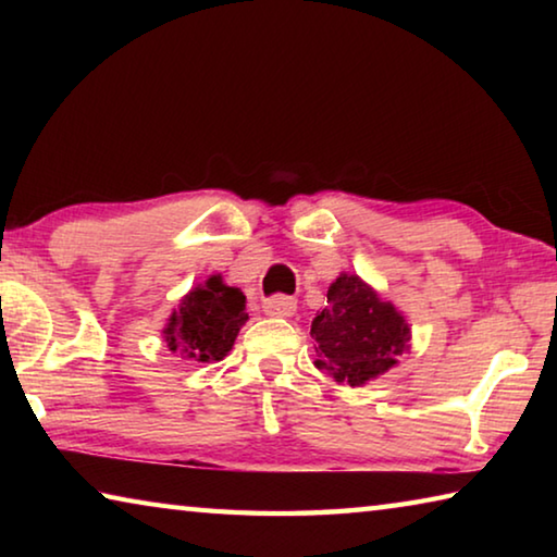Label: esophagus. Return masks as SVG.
<instances>
[{"label": "esophagus", "instance_id": "1", "mask_svg": "<svg viewBox=\"0 0 557 557\" xmlns=\"http://www.w3.org/2000/svg\"><path fill=\"white\" fill-rule=\"evenodd\" d=\"M262 309L270 317H292L297 312V301L287 295H272L262 301Z\"/></svg>", "mask_w": 557, "mask_h": 557}]
</instances>
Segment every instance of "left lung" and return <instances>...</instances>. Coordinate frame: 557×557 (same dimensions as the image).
Instances as JSON below:
<instances>
[{
  "mask_svg": "<svg viewBox=\"0 0 557 557\" xmlns=\"http://www.w3.org/2000/svg\"><path fill=\"white\" fill-rule=\"evenodd\" d=\"M312 336L319 344V369L334 371L336 381L361 385L395 366L408 348L410 329L391 301L356 275H342L326 292V307L314 317Z\"/></svg>",
  "mask_w": 557,
  "mask_h": 557,
  "instance_id": "obj_1",
  "label": "left lung"
}]
</instances>
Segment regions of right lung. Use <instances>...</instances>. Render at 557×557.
Instances as JSON below:
<instances>
[{
    "label": "right lung",
    "instance_id": "1",
    "mask_svg": "<svg viewBox=\"0 0 557 557\" xmlns=\"http://www.w3.org/2000/svg\"><path fill=\"white\" fill-rule=\"evenodd\" d=\"M245 322L248 314L243 292L223 285V280L213 275L182 299L164 334L172 351H182L191 361L213 363L231 351Z\"/></svg>",
    "mask_w": 557,
    "mask_h": 557
}]
</instances>
